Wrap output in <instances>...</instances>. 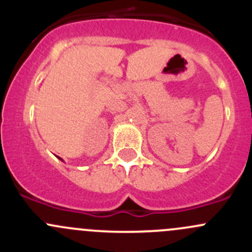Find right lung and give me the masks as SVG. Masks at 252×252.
Wrapping results in <instances>:
<instances>
[{
	"label": "right lung",
	"mask_w": 252,
	"mask_h": 252,
	"mask_svg": "<svg viewBox=\"0 0 252 252\" xmlns=\"http://www.w3.org/2000/svg\"><path fill=\"white\" fill-rule=\"evenodd\" d=\"M58 158H60V159H61V161H63V159H62V158H61V157H58Z\"/></svg>",
	"instance_id": "add662e5"
}]
</instances>
